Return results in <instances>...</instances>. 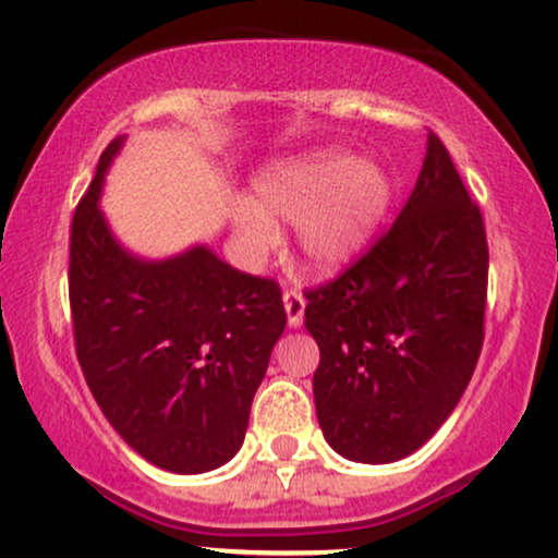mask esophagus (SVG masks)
<instances>
[{
    "mask_svg": "<svg viewBox=\"0 0 558 558\" xmlns=\"http://www.w3.org/2000/svg\"><path fill=\"white\" fill-rule=\"evenodd\" d=\"M283 304H286L288 325H291V328H301V323H304L306 299L301 296L299 291H286V293H283Z\"/></svg>",
    "mask_w": 558,
    "mask_h": 558,
    "instance_id": "obj_1",
    "label": "esophagus"
}]
</instances>
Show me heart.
<instances>
[{
  "label": "heart",
  "instance_id": "heart-1",
  "mask_svg": "<svg viewBox=\"0 0 558 558\" xmlns=\"http://www.w3.org/2000/svg\"><path fill=\"white\" fill-rule=\"evenodd\" d=\"M393 202V178L373 157L317 151L272 162L254 178L252 202L233 209L243 254L265 257L280 241V222L296 226L301 265L336 278L362 257Z\"/></svg>",
  "mask_w": 558,
  "mask_h": 558
}]
</instances>
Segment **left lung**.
<instances>
[{"label":"left lung","mask_w":558,"mask_h":558,"mask_svg":"<svg viewBox=\"0 0 558 558\" xmlns=\"http://www.w3.org/2000/svg\"><path fill=\"white\" fill-rule=\"evenodd\" d=\"M488 241L446 146L427 133L417 185L364 257L306 293L319 345L312 380L325 440L390 464L448 420L483 349Z\"/></svg>","instance_id":"left-lung-1"}]
</instances>
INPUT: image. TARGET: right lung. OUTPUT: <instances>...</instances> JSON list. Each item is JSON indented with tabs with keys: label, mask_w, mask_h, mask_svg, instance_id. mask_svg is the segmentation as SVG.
<instances>
[{
	"label": "right lung",
	"mask_w": 558,
	"mask_h": 558,
	"mask_svg": "<svg viewBox=\"0 0 558 558\" xmlns=\"http://www.w3.org/2000/svg\"><path fill=\"white\" fill-rule=\"evenodd\" d=\"M123 141L101 151L70 228L75 354L133 451L159 470L198 475L239 453L283 336V299L275 280L235 270L204 243L168 259L128 252L99 207Z\"/></svg>",
	"instance_id": "1"
}]
</instances>
